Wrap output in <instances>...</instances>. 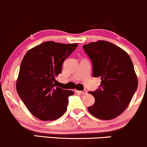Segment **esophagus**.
<instances>
[{
	"instance_id": "1",
	"label": "esophagus",
	"mask_w": 147,
	"mask_h": 147,
	"mask_svg": "<svg viewBox=\"0 0 147 147\" xmlns=\"http://www.w3.org/2000/svg\"><path fill=\"white\" fill-rule=\"evenodd\" d=\"M77 92L79 94H82V95H86L87 93V90H77Z\"/></svg>"
}]
</instances>
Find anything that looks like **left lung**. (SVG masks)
Instances as JSON below:
<instances>
[{
	"label": "left lung",
	"instance_id": "8db88e82",
	"mask_svg": "<svg viewBox=\"0 0 147 147\" xmlns=\"http://www.w3.org/2000/svg\"><path fill=\"white\" fill-rule=\"evenodd\" d=\"M83 48L92 61V75L102 80L100 88L88 92L95 102L88 110L98 119H114L125 111L138 88L132 61L127 52L109 41L92 42Z\"/></svg>",
	"mask_w": 147,
	"mask_h": 147
}]
</instances>
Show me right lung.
Masks as SVG:
<instances>
[{
	"mask_svg": "<svg viewBox=\"0 0 147 147\" xmlns=\"http://www.w3.org/2000/svg\"><path fill=\"white\" fill-rule=\"evenodd\" d=\"M78 46L46 41L26 52L16 81V90L28 111L43 121H53L67 110L68 97L74 92L56 87L55 77L62 64Z\"/></svg>",
	"mask_w": 147,
	"mask_h": 147,
	"instance_id": "add662e5",
	"label": "right lung"
}]
</instances>
